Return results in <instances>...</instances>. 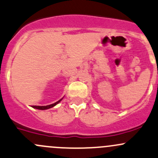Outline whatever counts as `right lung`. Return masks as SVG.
<instances>
[{
    "instance_id": "obj_1",
    "label": "right lung",
    "mask_w": 158,
    "mask_h": 158,
    "mask_svg": "<svg viewBox=\"0 0 158 158\" xmlns=\"http://www.w3.org/2000/svg\"><path fill=\"white\" fill-rule=\"evenodd\" d=\"M61 100H62V99H60V100L57 101V102H55L54 104H50V105H47V106H32V107H33V108H36V109H39V110H47V109L51 108V107H54L55 105H57L58 103H59Z\"/></svg>"
}]
</instances>
